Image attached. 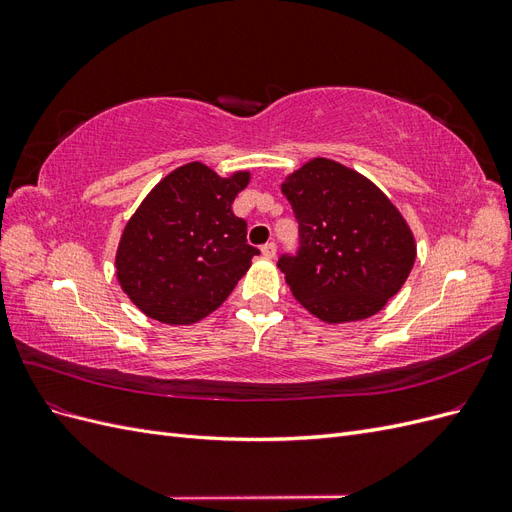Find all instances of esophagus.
Listing matches in <instances>:
<instances>
[{
  "label": "esophagus",
  "mask_w": 512,
  "mask_h": 512,
  "mask_svg": "<svg viewBox=\"0 0 512 512\" xmlns=\"http://www.w3.org/2000/svg\"><path fill=\"white\" fill-rule=\"evenodd\" d=\"M260 252L265 258H275V252H277V245L271 241V243H265L260 247Z\"/></svg>",
  "instance_id": "esophagus-1"
}]
</instances>
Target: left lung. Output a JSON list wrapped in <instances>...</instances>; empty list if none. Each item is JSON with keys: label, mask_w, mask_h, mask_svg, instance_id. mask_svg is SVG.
<instances>
[{"label": "left lung", "mask_w": 512, "mask_h": 512, "mask_svg": "<svg viewBox=\"0 0 512 512\" xmlns=\"http://www.w3.org/2000/svg\"><path fill=\"white\" fill-rule=\"evenodd\" d=\"M282 192L301 239L297 256L277 260L294 299L329 324L378 314L416 260L404 215L367 177L327 158L294 170Z\"/></svg>", "instance_id": "1"}]
</instances>
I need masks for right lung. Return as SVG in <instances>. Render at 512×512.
I'll return each instance as SVG.
<instances>
[{"instance_id": "obj_1", "label": "right lung", "mask_w": 512, "mask_h": 512, "mask_svg": "<svg viewBox=\"0 0 512 512\" xmlns=\"http://www.w3.org/2000/svg\"><path fill=\"white\" fill-rule=\"evenodd\" d=\"M250 183L203 162L175 168L136 209L117 247V280L153 320L194 324L215 312L260 254L232 200Z\"/></svg>"}]
</instances>
